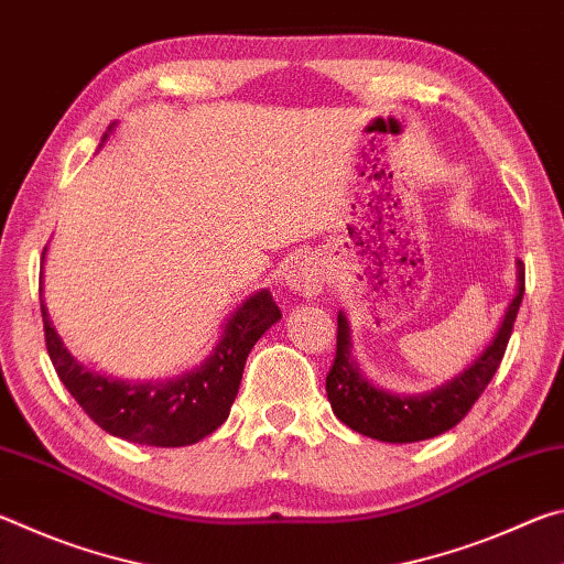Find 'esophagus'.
Segmentation results:
<instances>
[{"label": "esophagus", "mask_w": 564, "mask_h": 564, "mask_svg": "<svg viewBox=\"0 0 564 564\" xmlns=\"http://www.w3.org/2000/svg\"><path fill=\"white\" fill-rule=\"evenodd\" d=\"M326 281H328V271L318 256L299 253V256H293L289 263H285L283 285L291 293H299V295H305V299H311V295L323 291Z\"/></svg>", "instance_id": "1"}]
</instances>
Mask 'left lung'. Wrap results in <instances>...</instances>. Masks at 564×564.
<instances>
[{"mask_svg":"<svg viewBox=\"0 0 564 564\" xmlns=\"http://www.w3.org/2000/svg\"><path fill=\"white\" fill-rule=\"evenodd\" d=\"M522 293L524 265L522 261H514V295L488 346L477 352L460 373L425 393H393V390L368 380L352 356L350 323L340 311L336 360L326 378L333 413L356 433L380 443H417L451 431L467 415V410L475 405V400L498 373L514 318H518Z\"/></svg>","mask_w":564,"mask_h":564,"instance_id":"obj_1","label":"left lung"}]
</instances>
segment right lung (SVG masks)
Wrapping results in <instances>:
<instances>
[{
  "mask_svg": "<svg viewBox=\"0 0 564 564\" xmlns=\"http://www.w3.org/2000/svg\"><path fill=\"white\" fill-rule=\"evenodd\" d=\"M117 121L101 141H107ZM44 259L46 248L42 263ZM42 321L56 376L101 431L139 445L184 447L204 441L226 423L241 386L248 352L273 323L281 321V311L271 291L263 289L248 295L226 318L221 338L212 352L196 368L166 380H121L97 373L64 346L44 301Z\"/></svg>",
  "mask_w": 564,
  "mask_h": 564,
  "instance_id": "add662e5",
  "label": "right lung"
}]
</instances>
